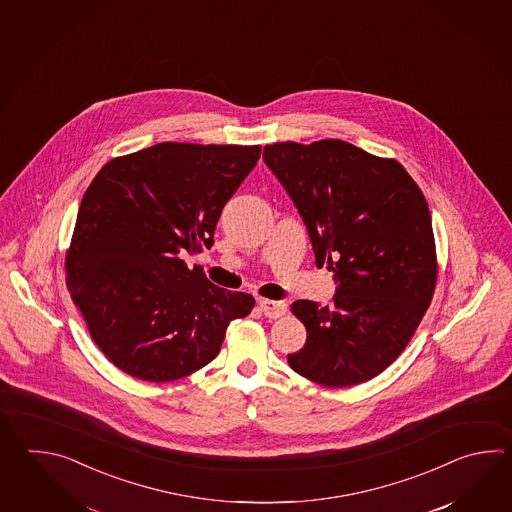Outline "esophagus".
Here are the masks:
<instances>
[{
	"instance_id": "1",
	"label": "esophagus",
	"mask_w": 512,
	"mask_h": 512,
	"mask_svg": "<svg viewBox=\"0 0 512 512\" xmlns=\"http://www.w3.org/2000/svg\"><path fill=\"white\" fill-rule=\"evenodd\" d=\"M258 305H260L261 313L267 316V318H280V316L287 313V304L280 302V300H265V298H261Z\"/></svg>"
}]
</instances>
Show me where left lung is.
<instances>
[{
    "instance_id": "left-lung-1",
    "label": "left lung",
    "mask_w": 512,
    "mask_h": 512,
    "mask_svg": "<svg viewBox=\"0 0 512 512\" xmlns=\"http://www.w3.org/2000/svg\"><path fill=\"white\" fill-rule=\"evenodd\" d=\"M263 159L304 218L316 267L327 265L338 283L326 307L291 305L307 340L287 362L329 388L370 381L403 353L434 296L425 196L399 161L338 139L274 142Z\"/></svg>"
}]
</instances>
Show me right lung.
<instances>
[{"mask_svg":"<svg viewBox=\"0 0 512 512\" xmlns=\"http://www.w3.org/2000/svg\"><path fill=\"white\" fill-rule=\"evenodd\" d=\"M260 144L161 142L120 155L87 186L66 252V283L106 359L135 379L170 382L216 359L251 294L210 283L183 254L214 243L219 214Z\"/></svg>","mask_w":512,"mask_h":512,"instance_id":"add662e5","label":"right lung"}]
</instances>
